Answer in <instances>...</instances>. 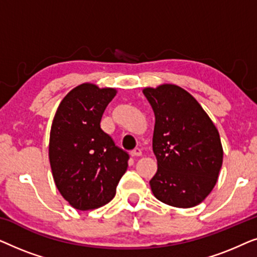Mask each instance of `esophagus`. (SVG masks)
Instances as JSON below:
<instances>
[{
    "label": "esophagus",
    "instance_id": "esophagus-1",
    "mask_svg": "<svg viewBox=\"0 0 257 257\" xmlns=\"http://www.w3.org/2000/svg\"><path fill=\"white\" fill-rule=\"evenodd\" d=\"M142 150L140 149H136V150H133L132 152H131V156L132 157H135V158H138V157H142Z\"/></svg>",
    "mask_w": 257,
    "mask_h": 257
}]
</instances>
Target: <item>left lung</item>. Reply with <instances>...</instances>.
I'll return each mask as SVG.
<instances>
[{
    "mask_svg": "<svg viewBox=\"0 0 257 257\" xmlns=\"http://www.w3.org/2000/svg\"><path fill=\"white\" fill-rule=\"evenodd\" d=\"M143 93L156 115L152 146L158 171L150 181L154 196L178 208L199 205L213 191L222 166L219 131L180 86L163 84Z\"/></svg>",
    "mask_w": 257,
    "mask_h": 257,
    "instance_id": "obj_1",
    "label": "left lung"
}]
</instances>
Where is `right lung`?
<instances>
[{
  "label": "right lung",
  "mask_w": 257,
  "mask_h": 257,
  "mask_svg": "<svg viewBox=\"0 0 257 257\" xmlns=\"http://www.w3.org/2000/svg\"><path fill=\"white\" fill-rule=\"evenodd\" d=\"M117 90L83 83L59 104L52 120L49 160L61 195L79 210L99 208L114 198L128 154L100 128Z\"/></svg>",
  "instance_id": "obj_1"
}]
</instances>
